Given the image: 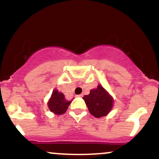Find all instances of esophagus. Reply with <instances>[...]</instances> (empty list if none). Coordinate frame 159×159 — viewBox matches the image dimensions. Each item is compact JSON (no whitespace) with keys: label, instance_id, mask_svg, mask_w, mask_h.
Here are the masks:
<instances>
[{"label":"esophagus","instance_id":"1","mask_svg":"<svg viewBox=\"0 0 159 159\" xmlns=\"http://www.w3.org/2000/svg\"><path fill=\"white\" fill-rule=\"evenodd\" d=\"M77 97H80V98H81V97H83V95L82 94H80V95H78Z\"/></svg>","mask_w":159,"mask_h":159}]
</instances>
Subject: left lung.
<instances>
[{
  "label": "left lung",
  "mask_w": 159,
  "mask_h": 159,
  "mask_svg": "<svg viewBox=\"0 0 159 159\" xmlns=\"http://www.w3.org/2000/svg\"><path fill=\"white\" fill-rule=\"evenodd\" d=\"M83 99L89 112L95 118L105 116L112 108L113 99L101 85L90 90L89 94L84 95Z\"/></svg>",
  "instance_id": "1"
}]
</instances>
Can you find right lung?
Listing matches in <instances>:
<instances>
[{"mask_svg":"<svg viewBox=\"0 0 159 159\" xmlns=\"http://www.w3.org/2000/svg\"><path fill=\"white\" fill-rule=\"evenodd\" d=\"M71 102L72 101L65 99L64 95L62 93L54 90L48 102V107L51 112L56 115H61L66 112Z\"/></svg>","mask_w":159,"mask_h":159,"instance_id":"1","label":"right lung"}]
</instances>
